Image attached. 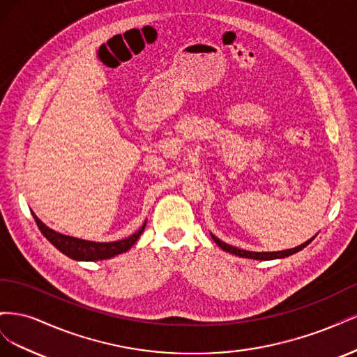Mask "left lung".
Wrapping results in <instances>:
<instances>
[{
  "label": "left lung",
  "instance_id": "8db88e82",
  "mask_svg": "<svg viewBox=\"0 0 357 357\" xmlns=\"http://www.w3.org/2000/svg\"><path fill=\"white\" fill-rule=\"evenodd\" d=\"M211 238L214 240V243L218 244L220 248H223L225 252L232 253L235 256L247 257V259H257V261H271V259H282V257H287V256L294 255V253H298L299 250H302V248L307 247L312 240H314V236H312L311 240L305 241L304 244H301V245H298L295 248H290V250H282V252H247V250H243V248L234 247V245H229V244L220 241L218 236H214V235H211Z\"/></svg>",
  "mask_w": 357,
  "mask_h": 357
}]
</instances>
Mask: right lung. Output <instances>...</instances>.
Returning a JSON list of instances; mask_svg holds the SVG:
<instances>
[{"label":"right lung","mask_w":357,"mask_h":357,"mask_svg":"<svg viewBox=\"0 0 357 357\" xmlns=\"http://www.w3.org/2000/svg\"><path fill=\"white\" fill-rule=\"evenodd\" d=\"M32 215H34V220L38 226V229L41 231V234L45 235L46 238L53 245H55L59 252L67 255L71 259H75V261H102V259H110L116 255H121V253L129 250V248H131L137 243L139 235L143 234V231L146 228V223H144L135 234H132L131 236H128V238L121 240V241L95 243V241L74 238V236H68V235H62L56 231L47 228V226L43 223L34 213H32Z\"/></svg>","instance_id":"right-lung-1"}]
</instances>
